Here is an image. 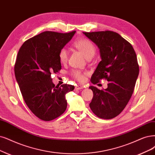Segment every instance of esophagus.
<instances>
[{
    "mask_svg": "<svg viewBox=\"0 0 155 155\" xmlns=\"http://www.w3.org/2000/svg\"><path fill=\"white\" fill-rule=\"evenodd\" d=\"M82 89V87L81 86V85H76L75 89H74L77 91V90H81Z\"/></svg>",
    "mask_w": 155,
    "mask_h": 155,
    "instance_id": "1",
    "label": "esophagus"
}]
</instances>
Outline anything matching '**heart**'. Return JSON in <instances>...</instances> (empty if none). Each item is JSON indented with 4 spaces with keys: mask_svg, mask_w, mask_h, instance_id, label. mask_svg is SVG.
I'll return each mask as SVG.
<instances>
[{
    "mask_svg": "<svg viewBox=\"0 0 155 155\" xmlns=\"http://www.w3.org/2000/svg\"><path fill=\"white\" fill-rule=\"evenodd\" d=\"M74 47H75L87 59H90L96 53V47L94 44L90 40L87 39H79L73 43ZM59 61L62 64H64L68 59V52L66 49L62 48L59 53ZM73 77L77 79L78 81L83 82L85 78V73L79 71L74 70L72 72Z\"/></svg>",
    "mask_w": 155,
    "mask_h": 155,
    "instance_id": "heart-1",
    "label": "heart"
}]
</instances>
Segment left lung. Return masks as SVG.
<instances>
[{
    "label": "left lung",
    "mask_w": 155,
    "mask_h": 155,
    "mask_svg": "<svg viewBox=\"0 0 155 155\" xmlns=\"http://www.w3.org/2000/svg\"><path fill=\"white\" fill-rule=\"evenodd\" d=\"M83 33L98 46L101 58L91 77L92 82L96 84L101 79L109 82L105 89L89 87L93 92L89 107L98 117L112 119L123 110L133 94L139 73L135 51L117 32Z\"/></svg>",
    "instance_id": "left-lung-1"
}]
</instances>
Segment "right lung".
Wrapping results in <instances>:
<instances>
[{
    "label": "right lung",
    "instance_id": "1",
    "mask_svg": "<svg viewBox=\"0 0 155 155\" xmlns=\"http://www.w3.org/2000/svg\"><path fill=\"white\" fill-rule=\"evenodd\" d=\"M75 32L40 33L25 41L17 55L15 74L21 93L28 108L43 121H51L65 112L66 94L74 88L70 84L55 86L51 74L61 70L59 53Z\"/></svg>",
    "mask_w": 155,
    "mask_h": 155
}]
</instances>
